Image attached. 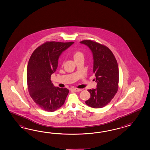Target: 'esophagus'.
Wrapping results in <instances>:
<instances>
[{"instance_id":"34e87169","label":"esophagus","mask_w":150,"mask_h":150,"mask_svg":"<svg viewBox=\"0 0 150 150\" xmlns=\"http://www.w3.org/2000/svg\"><path fill=\"white\" fill-rule=\"evenodd\" d=\"M71 90L74 91H75V92H80V91H81L82 89H79V88H72Z\"/></svg>"}]
</instances>
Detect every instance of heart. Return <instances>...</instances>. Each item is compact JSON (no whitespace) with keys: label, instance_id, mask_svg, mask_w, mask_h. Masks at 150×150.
<instances>
[{"label":"heart","instance_id":"1","mask_svg":"<svg viewBox=\"0 0 150 150\" xmlns=\"http://www.w3.org/2000/svg\"><path fill=\"white\" fill-rule=\"evenodd\" d=\"M80 57H83V54L79 50H76L73 53V58L74 60L77 59L78 58Z\"/></svg>","mask_w":150,"mask_h":150}]
</instances>
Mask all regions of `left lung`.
Returning a JSON list of instances; mask_svg holds the SVG:
<instances>
[{"label": "left lung", "mask_w": 150, "mask_h": 150, "mask_svg": "<svg viewBox=\"0 0 150 150\" xmlns=\"http://www.w3.org/2000/svg\"><path fill=\"white\" fill-rule=\"evenodd\" d=\"M81 44L87 45L93 56V73L97 87L88 89L91 97L86 104L93 108H101L108 105L117 92L119 71L117 62L107 46L95 41L85 40Z\"/></svg>", "instance_id": "8db88e82"}]
</instances>
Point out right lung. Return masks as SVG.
<instances>
[{
    "instance_id": "right-lung-1",
    "label": "right lung",
    "mask_w": 150,
    "mask_h": 150,
    "mask_svg": "<svg viewBox=\"0 0 150 150\" xmlns=\"http://www.w3.org/2000/svg\"><path fill=\"white\" fill-rule=\"evenodd\" d=\"M74 42L47 41L34 50L27 69V87L30 96L41 109L53 112L64 103L69 89L53 85L51 76L58 67L61 53Z\"/></svg>"
}]
</instances>
